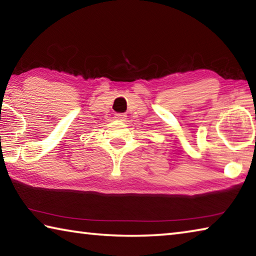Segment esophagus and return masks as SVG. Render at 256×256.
<instances>
[{"instance_id":"1","label":"esophagus","mask_w":256,"mask_h":256,"mask_svg":"<svg viewBox=\"0 0 256 256\" xmlns=\"http://www.w3.org/2000/svg\"><path fill=\"white\" fill-rule=\"evenodd\" d=\"M115 118L118 120H126V115L122 114V112H118V114H115Z\"/></svg>"}]
</instances>
